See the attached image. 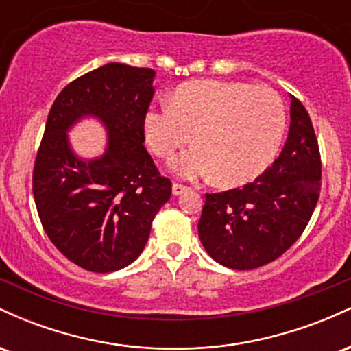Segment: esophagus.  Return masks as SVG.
I'll list each match as a JSON object with an SVG mask.
<instances>
[{"instance_id":"obj_1","label":"esophagus","mask_w":351,"mask_h":351,"mask_svg":"<svg viewBox=\"0 0 351 351\" xmlns=\"http://www.w3.org/2000/svg\"><path fill=\"white\" fill-rule=\"evenodd\" d=\"M171 191L175 196H180V195H183L184 191H188V186H184V184H180V183H173Z\"/></svg>"}]
</instances>
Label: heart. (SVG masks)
Listing matches in <instances>:
<instances>
[{
	"instance_id": "obj_1",
	"label": "heart",
	"mask_w": 351,
	"mask_h": 351,
	"mask_svg": "<svg viewBox=\"0 0 351 351\" xmlns=\"http://www.w3.org/2000/svg\"><path fill=\"white\" fill-rule=\"evenodd\" d=\"M285 106L267 86L232 80H193L176 87L171 102L150 107L143 134L156 156L170 160L171 171L184 180L211 178L239 186L267 170L285 132Z\"/></svg>"
}]
</instances>
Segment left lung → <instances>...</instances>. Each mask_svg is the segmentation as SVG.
<instances>
[{
    "label": "left lung",
    "mask_w": 351,
    "mask_h": 351,
    "mask_svg": "<svg viewBox=\"0 0 351 351\" xmlns=\"http://www.w3.org/2000/svg\"><path fill=\"white\" fill-rule=\"evenodd\" d=\"M322 165L310 117L291 95V127L280 155L254 183L206 195L198 232L216 263L249 271L299 239L320 195Z\"/></svg>",
    "instance_id": "obj_1"
}]
</instances>
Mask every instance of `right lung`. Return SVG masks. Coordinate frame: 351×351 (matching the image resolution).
I'll return each mask as SVG.
<instances>
[{
	"instance_id": "1",
	"label": "right lung",
	"mask_w": 351,
	"mask_h": 351,
	"mask_svg": "<svg viewBox=\"0 0 351 351\" xmlns=\"http://www.w3.org/2000/svg\"><path fill=\"white\" fill-rule=\"evenodd\" d=\"M155 71L110 62L75 79L56 97L33 173V195L52 244L90 272L127 267L143 251L171 181L145 150L143 117ZM94 118L108 135L94 159L77 155L69 132Z\"/></svg>"
}]
</instances>
